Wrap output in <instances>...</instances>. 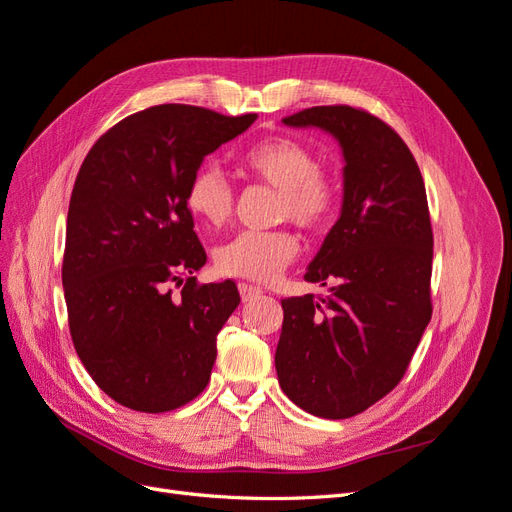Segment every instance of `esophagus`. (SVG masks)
I'll list each match as a JSON object with an SVG mask.
<instances>
[{"label":"esophagus","instance_id":"obj_1","mask_svg":"<svg viewBox=\"0 0 512 512\" xmlns=\"http://www.w3.org/2000/svg\"><path fill=\"white\" fill-rule=\"evenodd\" d=\"M239 294H241L243 303H245V301H254L256 297H260V294H262V288L241 282V284H239Z\"/></svg>","mask_w":512,"mask_h":512}]
</instances>
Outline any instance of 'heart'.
Here are the masks:
<instances>
[{"label":"heart","mask_w":512,"mask_h":512,"mask_svg":"<svg viewBox=\"0 0 512 512\" xmlns=\"http://www.w3.org/2000/svg\"><path fill=\"white\" fill-rule=\"evenodd\" d=\"M243 166L254 177L280 190L277 215L307 230H320L337 207L335 183L320 170V160L307 145L294 138H267L243 153ZM185 203L207 226H224L230 220L232 188L220 168H198L185 194ZM299 243L288 230H243L215 247V269L228 277L269 282L297 256Z\"/></svg>","instance_id":"b5f03b06"}]
</instances>
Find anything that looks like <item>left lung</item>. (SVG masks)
I'll use <instances>...</instances> for the list:
<instances>
[{
	"instance_id": "left-lung-1",
	"label": "left lung",
	"mask_w": 512,
	"mask_h": 512,
	"mask_svg": "<svg viewBox=\"0 0 512 512\" xmlns=\"http://www.w3.org/2000/svg\"><path fill=\"white\" fill-rule=\"evenodd\" d=\"M282 121L335 138L344 198L305 273L331 284L329 297L282 301L277 380L301 410L348 418L395 389L431 320L425 183L399 134L359 108L312 106Z\"/></svg>"
}]
</instances>
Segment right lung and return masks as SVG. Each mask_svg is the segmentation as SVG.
Listing matches in <instances>:
<instances>
[{
	"label": "right lung",
	"instance_id": "1",
	"mask_svg": "<svg viewBox=\"0 0 512 512\" xmlns=\"http://www.w3.org/2000/svg\"><path fill=\"white\" fill-rule=\"evenodd\" d=\"M258 115L160 104L91 147L76 177L61 282L70 335L89 376L117 404L168 412L205 389L215 337L239 305L235 282L196 284L207 262L188 185L205 156ZM181 274L191 277L184 285ZM182 283V294L167 290Z\"/></svg>",
	"mask_w": 512,
	"mask_h": 512
}]
</instances>
